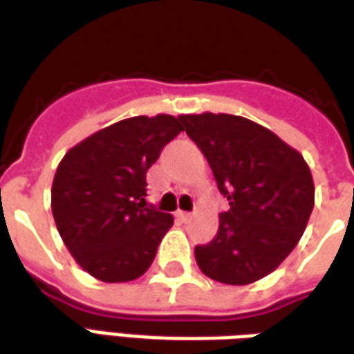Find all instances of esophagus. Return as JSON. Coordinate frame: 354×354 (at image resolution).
<instances>
[{
  "instance_id": "esophagus-1",
  "label": "esophagus",
  "mask_w": 354,
  "mask_h": 354,
  "mask_svg": "<svg viewBox=\"0 0 354 354\" xmlns=\"http://www.w3.org/2000/svg\"><path fill=\"white\" fill-rule=\"evenodd\" d=\"M175 215H177V219H179V221H183V223H187V221H190V219H192V213H189V212H177Z\"/></svg>"
}]
</instances>
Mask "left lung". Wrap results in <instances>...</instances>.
I'll return each mask as SVG.
<instances>
[{"label":"left lung","mask_w":354,"mask_h":354,"mask_svg":"<svg viewBox=\"0 0 354 354\" xmlns=\"http://www.w3.org/2000/svg\"><path fill=\"white\" fill-rule=\"evenodd\" d=\"M179 118L229 200L215 238L194 248L198 267L223 284L257 282L284 261L305 232L315 205L309 165L248 118L213 112Z\"/></svg>","instance_id":"1"}]
</instances>
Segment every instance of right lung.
Masks as SVG:
<instances>
[{"label":"right lung","instance_id":"right-lung-1","mask_svg":"<svg viewBox=\"0 0 354 354\" xmlns=\"http://www.w3.org/2000/svg\"><path fill=\"white\" fill-rule=\"evenodd\" d=\"M183 131L181 118L135 116L89 135L64 154L51 209L76 263L102 282H131L154 261L173 215L147 205V171Z\"/></svg>","mask_w":354,"mask_h":354}]
</instances>
